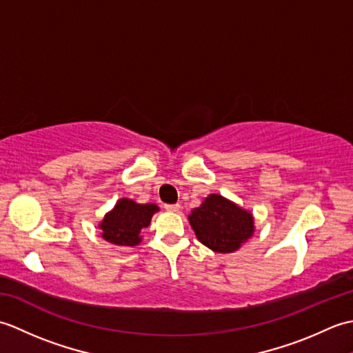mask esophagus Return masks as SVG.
Wrapping results in <instances>:
<instances>
[{
  "mask_svg": "<svg viewBox=\"0 0 353 353\" xmlns=\"http://www.w3.org/2000/svg\"><path fill=\"white\" fill-rule=\"evenodd\" d=\"M163 208H165V211H168V212H177L179 211V205H163Z\"/></svg>",
  "mask_w": 353,
  "mask_h": 353,
  "instance_id": "1",
  "label": "esophagus"
}]
</instances>
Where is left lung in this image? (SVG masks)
Here are the masks:
<instances>
[{
    "label": "left lung",
    "mask_w": 353,
    "mask_h": 353,
    "mask_svg": "<svg viewBox=\"0 0 353 353\" xmlns=\"http://www.w3.org/2000/svg\"><path fill=\"white\" fill-rule=\"evenodd\" d=\"M190 223L200 243L219 253L235 252L253 234V216L219 194L194 209Z\"/></svg>",
    "instance_id": "8db88e82"
}]
</instances>
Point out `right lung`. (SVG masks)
I'll return each mask as SVG.
<instances>
[{"instance_id":"add662e5","label":"right lung","mask_w":353,"mask_h":353,"mask_svg":"<svg viewBox=\"0 0 353 353\" xmlns=\"http://www.w3.org/2000/svg\"><path fill=\"white\" fill-rule=\"evenodd\" d=\"M159 208L156 205H139L133 200L121 199L114 211L104 216L100 229L108 243L119 247H133L141 243V230L147 228Z\"/></svg>"}]
</instances>
